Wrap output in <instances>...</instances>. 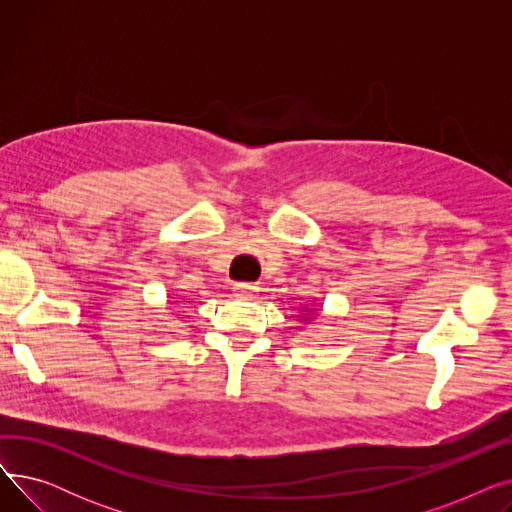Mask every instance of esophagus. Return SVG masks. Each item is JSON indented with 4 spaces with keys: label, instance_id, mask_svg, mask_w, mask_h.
<instances>
[{
    "label": "esophagus",
    "instance_id": "esophagus-1",
    "mask_svg": "<svg viewBox=\"0 0 512 512\" xmlns=\"http://www.w3.org/2000/svg\"><path fill=\"white\" fill-rule=\"evenodd\" d=\"M234 292L240 294V297H253V294L257 292V286L251 282H236Z\"/></svg>",
    "mask_w": 512,
    "mask_h": 512
}]
</instances>
